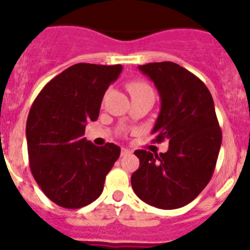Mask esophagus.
Here are the masks:
<instances>
[{
	"mask_svg": "<svg viewBox=\"0 0 250 250\" xmlns=\"http://www.w3.org/2000/svg\"><path fill=\"white\" fill-rule=\"evenodd\" d=\"M130 150L129 149H126V147H123V149H121V156H124V155H127V154H130Z\"/></svg>",
	"mask_w": 250,
	"mask_h": 250,
	"instance_id": "1",
	"label": "esophagus"
}]
</instances>
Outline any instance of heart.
Returning <instances> with one entry per match:
<instances>
[{"instance_id":"1","label":"heart","mask_w":250,"mask_h":250,"mask_svg":"<svg viewBox=\"0 0 250 250\" xmlns=\"http://www.w3.org/2000/svg\"><path fill=\"white\" fill-rule=\"evenodd\" d=\"M127 90L131 94V96H138V95L144 94H154L147 83H141V81H132V83H127Z\"/></svg>"}]
</instances>
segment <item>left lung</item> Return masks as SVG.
Instances as JSON below:
<instances>
[{"label":"left lung","instance_id":"left-lung-1","mask_svg":"<svg viewBox=\"0 0 250 250\" xmlns=\"http://www.w3.org/2000/svg\"><path fill=\"white\" fill-rule=\"evenodd\" d=\"M160 95L161 107L152 129L156 143L169 140L167 152L136 150L140 167L131 185L143 202L176 209L193 202L208 185L222 145V130L210 91L200 79L178 63L139 66Z\"/></svg>","mask_w":250,"mask_h":250}]
</instances>
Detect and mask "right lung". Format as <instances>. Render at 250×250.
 Wrapping results in <instances>:
<instances>
[{"label":"right lung","mask_w":250,"mask_h":250,"mask_svg":"<svg viewBox=\"0 0 250 250\" xmlns=\"http://www.w3.org/2000/svg\"><path fill=\"white\" fill-rule=\"evenodd\" d=\"M121 65L76 63L45 85L26 124L31 173L51 202L67 209L91 204L120 147L96 146L83 138L87 121L98 120L105 91L120 75Z\"/></svg>","instance_id":"right-lung-1"}]
</instances>
